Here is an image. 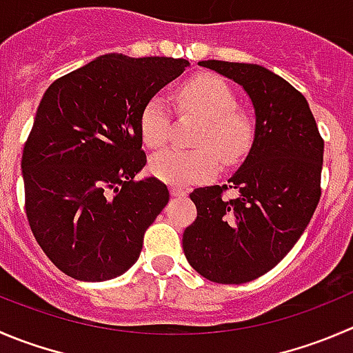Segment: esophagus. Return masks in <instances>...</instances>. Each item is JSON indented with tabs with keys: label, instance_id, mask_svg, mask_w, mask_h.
I'll return each instance as SVG.
<instances>
[{
	"label": "esophagus",
	"instance_id": "esophagus-1",
	"mask_svg": "<svg viewBox=\"0 0 353 353\" xmlns=\"http://www.w3.org/2000/svg\"><path fill=\"white\" fill-rule=\"evenodd\" d=\"M171 196L173 197L187 196V189H182V187H171Z\"/></svg>",
	"mask_w": 353,
	"mask_h": 353
}]
</instances>
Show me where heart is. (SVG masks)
<instances>
[{"mask_svg":"<svg viewBox=\"0 0 353 353\" xmlns=\"http://www.w3.org/2000/svg\"><path fill=\"white\" fill-rule=\"evenodd\" d=\"M176 100L185 112L203 117L196 137L197 149H168L150 159L156 179L187 185L210 179L225 164H236L250 150L254 124L250 114L236 105L230 86L216 76H196L176 90ZM140 133L150 149L166 145L171 137L170 107L163 97H152L140 114ZM222 157L220 158L219 156Z\"/></svg>","mask_w":353,"mask_h":353,"instance_id":"1","label":"heart"}]
</instances>
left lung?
I'll return each mask as SVG.
<instances>
[{
  "mask_svg": "<svg viewBox=\"0 0 353 353\" xmlns=\"http://www.w3.org/2000/svg\"><path fill=\"white\" fill-rule=\"evenodd\" d=\"M232 79L254 107V139L229 185L190 192L197 218L183 232L194 270L220 284H243L279 263L296 244L321 199L324 140L307 99L256 63L203 60ZM234 188L236 200L223 192Z\"/></svg>",
  "mask_w": 353,
  "mask_h": 353,
  "instance_id": "8db88e82",
  "label": "left lung"
}]
</instances>
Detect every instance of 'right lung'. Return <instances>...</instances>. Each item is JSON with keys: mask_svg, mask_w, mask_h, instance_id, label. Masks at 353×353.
<instances>
[{"mask_svg": "<svg viewBox=\"0 0 353 353\" xmlns=\"http://www.w3.org/2000/svg\"><path fill=\"white\" fill-rule=\"evenodd\" d=\"M189 60L97 57L48 86L23 145L26 213L46 256L72 279L100 283L139 260L143 234L170 201L149 176L140 114Z\"/></svg>", "mask_w": 353, "mask_h": 353, "instance_id": "1", "label": "right lung"}]
</instances>
